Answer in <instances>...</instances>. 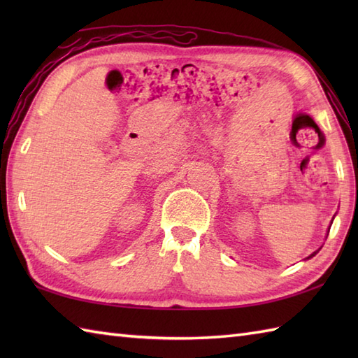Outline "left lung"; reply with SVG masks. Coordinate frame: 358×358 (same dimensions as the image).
<instances>
[{
    "instance_id": "left-lung-1",
    "label": "left lung",
    "mask_w": 358,
    "mask_h": 358,
    "mask_svg": "<svg viewBox=\"0 0 358 358\" xmlns=\"http://www.w3.org/2000/svg\"><path fill=\"white\" fill-rule=\"evenodd\" d=\"M315 254H317V252H314V254H310V255H309V257H308V258H310V257H314V255H315Z\"/></svg>"
}]
</instances>
